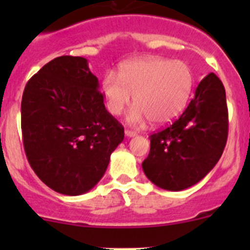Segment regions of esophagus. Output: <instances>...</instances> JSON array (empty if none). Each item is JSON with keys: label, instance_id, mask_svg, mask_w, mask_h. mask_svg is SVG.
Instances as JSON below:
<instances>
[{"label": "esophagus", "instance_id": "34e87169", "mask_svg": "<svg viewBox=\"0 0 250 250\" xmlns=\"http://www.w3.org/2000/svg\"><path fill=\"white\" fill-rule=\"evenodd\" d=\"M125 135H127V137L128 138H132V137H135V135H137V133H135V132H133V130H125Z\"/></svg>", "mask_w": 250, "mask_h": 250}]
</instances>
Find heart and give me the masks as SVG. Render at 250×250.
Wrapping results in <instances>:
<instances>
[{
	"mask_svg": "<svg viewBox=\"0 0 250 250\" xmlns=\"http://www.w3.org/2000/svg\"><path fill=\"white\" fill-rule=\"evenodd\" d=\"M195 84L190 65L181 60L146 57L130 60L120 67L118 78L109 74L103 80V93L111 115L118 116L132 102L130 125L147 120L163 125L175 120L188 105Z\"/></svg>",
	"mask_w": 250,
	"mask_h": 250,
	"instance_id": "obj_1",
	"label": "heart"
}]
</instances>
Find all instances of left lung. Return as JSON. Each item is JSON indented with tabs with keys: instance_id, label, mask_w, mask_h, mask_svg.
<instances>
[{
	"instance_id": "obj_1",
	"label": "left lung",
	"mask_w": 250,
	"mask_h": 250,
	"mask_svg": "<svg viewBox=\"0 0 250 250\" xmlns=\"http://www.w3.org/2000/svg\"><path fill=\"white\" fill-rule=\"evenodd\" d=\"M229 113L223 82L207 75L180 117L150 135L143 170L156 186L181 191L201 181L220 160L228 141Z\"/></svg>"
}]
</instances>
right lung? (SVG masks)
<instances>
[{
  "label": "right lung",
  "instance_id": "add662e5",
  "mask_svg": "<svg viewBox=\"0 0 250 250\" xmlns=\"http://www.w3.org/2000/svg\"><path fill=\"white\" fill-rule=\"evenodd\" d=\"M21 132L30 166L62 195L92 190L105 174L125 128L107 112L99 81L82 57L50 60L25 85Z\"/></svg>",
  "mask_w": 250,
  "mask_h": 250
}]
</instances>
